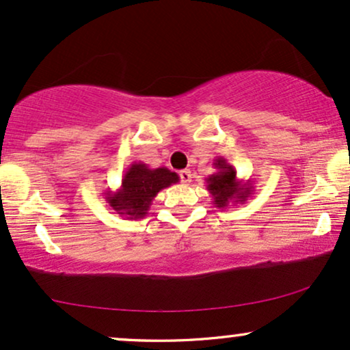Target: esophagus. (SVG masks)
Wrapping results in <instances>:
<instances>
[{
    "label": "esophagus",
    "mask_w": 350,
    "mask_h": 350,
    "mask_svg": "<svg viewBox=\"0 0 350 350\" xmlns=\"http://www.w3.org/2000/svg\"><path fill=\"white\" fill-rule=\"evenodd\" d=\"M178 175H180V180H182L183 185H188L191 182V172L187 170V168H185V170H180Z\"/></svg>",
    "instance_id": "1"
}]
</instances>
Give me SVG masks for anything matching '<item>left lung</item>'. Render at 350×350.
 Instances as JSON below:
<instances>
[{
  "label": "left lung",
  "instance_id": "8db88e82",
  "mask_svg": "<svg viewBox=\"0 0 350 350\" xmlns=\"http://www.w3.org/2000/svg\"><path fill=\"white\" fill-rule=\"evenodd\" d=\"M216 172L209 175L206 180V190L213 198V204L216 208H228L229 203H245L249 196H252L254 185L252 180H237L236 170L224 157H216L215 162Z\"/></svg>",
  "mask_w": 350,
  "mask_h": 350
}]
</instances>
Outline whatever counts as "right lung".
Listing matches in <instances>:
<instances>
[{"label": "right lung", "instance_id": "obj_1", "mask_svg": "<svg viewBox=\"0 0 350 350\" xmlns=\"http://www.w3.org/2000/svg\"><path fill=\"white\" fill-rule=\"evenodd\" d=\"M178 182V175L167 167L150 168L142 162H133L116 191L106 193V203L116 215L127 219H142L149 213L152 201L160 190Z\"/></svg>", "mask_w": 350, "mask_h": 350}]
</instances>
